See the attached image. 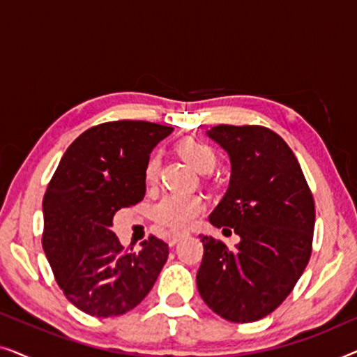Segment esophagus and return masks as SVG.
I'll return each mask as SVG.
<instances>
[{"mask_svg": "<svg viewBox=\"0 0 357 357\" xmlns=\"http://www.w3.org/2000/svg\"><path fill=\"white\" fill-rule=\"evenodd\" d=\"M185 236H187V234H175V236H172V237H170V238H169V245H170V247H172V245H175V243H177V242H180V241H182V238H183Z\"/></svg>", "mask_w": 357, "mask_h": 357, "instance_id": "1", "label": "esophagus"}]
</instances>
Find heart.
Masks as SVG:
<instances>
[{
    "label": "heart",
    "instance_id": "obj_1",
    "mask_svg": "<svg viewBox=\"0 0 357 357\" xmlns=\"http://www.w3.org/2000/svg\"><path fill=\"white\" fill-rule=\"evenodd\" d=\"M178 153L198 172H209L216 164V154L208 144L202 141L187 138L177 146ZM160 158L153 154L144 167V178L148 185H154L159 178ZM204 209V202L198 195L169 193L160 198L153 208L154 221L170 232H180L192 224Z\"/></svg>",
    "mask_w": 357,
    "mask_h": 357
}]
</instances>
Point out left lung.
<instances>
[{
	"label": "left lung",
	"instance_id": "8db88e82",
	"mask_svg": "<svg viewBox=\"0 0 357 357\" xmlns=\"http://www.w3.org/2000/svg\"><path fill=\"white\" fill-rule=\"evenodd\" d=\"M206 133L231 159L229 188L209 222L232 227L241 242L229 248L202 236L197 286L214 314L248 324L278 309L304 273L314 238V197L294 153L275 131L218 125Z\"/></svg>",
	"mask_w": 357,
	"mask_h": 357
}]
</instances>
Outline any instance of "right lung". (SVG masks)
<instances>
[{"label": "right lung", "instance_id": "1", "mask_svg": "<svg viewBox=\"0 0 357 357\" xmlns=\"http://www.w3.org/2000/svg\"><path fill=\"white\" fill-rule=\"evenodd\" d=\"M172 126L109 121L70 144L43 197L42 245L66 299L92 317L135 309L153 289L169 245L149 236L126 250L110 231L115 213L144 198V167Z\"/></svg>", "mask_w": 357, "mask_h": 357}]
</instances>
